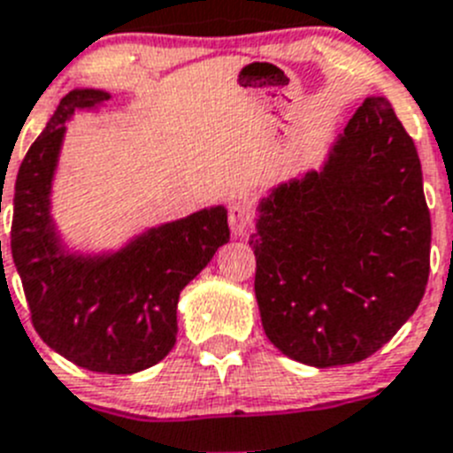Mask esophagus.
<instances>
[{
  "instance_id": "1",
  "label": "esophagus",
  "mask_w": 453,
  "mask_h": 453,
  "mask_svg": "<svg viewBox=\"0 0 453 453\" xmlns=\"http://www.w3.org/2000/svg\"><path fill=\"white\" fill-rule=\"evenodd\" d=\"M252 227V214L246 205L234 203L230 205V230L234 236H246Z\"/></svg>"
}]
</instances>
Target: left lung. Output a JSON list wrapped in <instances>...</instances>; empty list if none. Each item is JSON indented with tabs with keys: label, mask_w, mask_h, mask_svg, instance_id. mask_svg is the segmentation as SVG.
Listing matches in <instances>:
<instances>
[{
	"label": "left lung",
	"mask_w": 453,
	"mask_h": 453,
	"mask_svg": "<svg viewBox=\"0 0 453 453\" xmlns=\"http://www.w3.org/2000/svg\"><path fill=\"white\" fill-rule=\"evenodd\" d=\"M257 211V304L288 358L358 364L413 316L431 217L418 150L388 99L368 96L323 169L273 187Z\"/></svg>",
	"instance_id": "left-lung-1"
}]
</instances>
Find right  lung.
<instances>
[{"instance_id":"right-lung-1","label":"right lung","mask_w":453,"mask_h":453,"mask_svg":"<svg viewBox=\"0 0 453 453\" xmlns=\"http://www.w3.org/2000/svg\"><path fill=\"white\" fill-rule=\"evenodd\" d=\"M108 99L104 89H72L27 150L13 187L11 252L44 343L92 372L133 374L176 345L180 291L230 242V227L217 205L150 227L110 255L65 250L49 211L65 121Z\"/></svg>"}]
</instances>
